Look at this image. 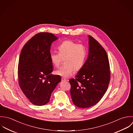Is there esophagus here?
<instances>
[{"label": "esophagus", "mask_w": 133, "mask_h": 133, "mask_svg": "<svg viewBox=\"0 0 133 133\" xmlns=\"http://www.w3.org/2000/svg\"><path fill=\"white\" fill-rule=\"evenodd\" d=\"M62 81L63 82H65V81H68V80L64 78H62Z\"/></svg>", "instance_id": "obj_1"}]
</instances>
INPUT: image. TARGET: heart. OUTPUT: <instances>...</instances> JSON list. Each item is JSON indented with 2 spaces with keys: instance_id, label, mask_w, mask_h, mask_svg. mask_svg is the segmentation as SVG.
<instances>
[{
  "instance_id": "1",
  "label": "heart",
  "mask_w": 133,
  "mask_h": 133,
  "mask_svg": "<svg viewBox=\"0 0 133 133\" xmlns=\"http://www.w3.org/2000/svg\"><path fill=\"white\" fill-rule=\"evenodd\" d=\"M59 53L50 54L51 63L56 67L60 66L63 59H65L64 66L55 71L57 75L63 77H70L74 70L79 71L83 68L86 57L85 47L71 40H66L58 46Z\"/></svg>"
}]
</instances>
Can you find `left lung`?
<instances>
[{
    "instance_id": "left-lung-1",
    "label": "left lung",
    "mask_w": 133,
    "mask_h": 133,
    "mask_svg": "<svg viewBox=\"0 0 133 133\" xmlns=\"http://www.w3.org/2000/svg\"><path fill=\"white\" fill-rule=\"evenodd\" d=\"M89 53L83 68L69 80L74 104L80 108L90 107L103 97L110 79L109 63L105 50L92 36L88 35Z\"/></svg>"
}]
</instances>
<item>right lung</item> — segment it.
Returning <instances> with one entry per match:
<instances>
[{"label":"right lung","mask_w":133,"mask_h":133,"mask_svg":"<svg viewBox=\"0 0 133 133\" xmlns=\"http://www.w3.org/2000/svg\"><path fill=\"white\" fill-rule=\"evenodd\" d=\"M52 33L41 32L35 35L25 45L18 66V83L21 90L32 104H47L53 90L61 81L58 75L51 74L50 48L57 39Z\"/></svg>","instance_id":"1"}]
</instances>
